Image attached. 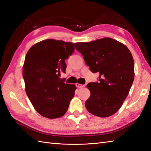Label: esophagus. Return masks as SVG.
Returning <instances> with one entry per match:
<instances>
[{"label":"esophagus","mask_w":151,"mask_h":151,"mask_svg":"<svg viewBox=\"0 0 151 151\" xmlns=\"http://www.w3.org/2000/svg\"><path fill=\"white\" fill-rule=\"evenodd\" d=\"M76 85V86L77 88H84V84H78V83H76V84H75Z\"/></svg>","instance_id":"1"}]
</instances>
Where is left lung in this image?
I'll list each match as a JSON object with an SVG mask.
<instances>
[{
  "instance_id": "8db88e82",
  "label": "left lung",
  "mask_w": 151,
  "mask_h": 151,
  "mask_svg": "<svg viewBox=\"0 0 151 151\" xmlns=\"http://www.w3.org/2000/svg\"><path fill=\"white\" fill-rule=\"evenodd\" d=\"M75 47L91 71L100 75L99 82L87 85L91 95L85 102L86 109L95 116H111L119 110L132 85V54L124 44L110 37L76 43Z\"/></svg>"
}]
</instances>
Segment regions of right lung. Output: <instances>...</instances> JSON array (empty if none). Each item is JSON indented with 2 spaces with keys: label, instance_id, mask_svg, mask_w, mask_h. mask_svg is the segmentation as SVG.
I'll return each mask as SVG.
<instances>
[{
  "label": "right lung",
  "instance_id": "add662e5",
  "mask_svg": "<svg viewBox=\"0 0 151 151\" xmlns=\"http://www.w3.org/2000/svg\"><path fill=\"white\" fill-rule=\"evenodd\" d=\"M74 50L73 43L49 39L34 45L25 57V91L35 110L45 117L63 116L75 95L76 86L60 78L61 71L65 73V60Z\"/></svg>",
  "mask_w": 151,
  "mask_h": 151
}]
</instances>
